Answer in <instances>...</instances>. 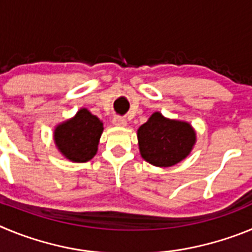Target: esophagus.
Returning <instances> with one entry per match:
<instances>
[{
	"mask_svg": "<svg viewBox=\"0 0 252 252\" xmlns=\"http://www.w3.org/2000/svg\"><path fill=\"white\" fill-rule=\"evenodd\" d=\"M112 124L115 125V126H117V127H125V126H127V121L125 119H122V117H113L112 120Z\"/></svg>",
	"mask_w": 252,
	"mask_h": 252,
	"instance_id": "34e87169",
	"label": "esophagus"
}]
</instances>
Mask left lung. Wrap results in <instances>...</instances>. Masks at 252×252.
Masks as SVG:
<instances>
[{
  "instance_id": "8db88e82",
  "label": "left lung",
  "mask_w": 252,
  "mask_h": 252,
  "mask_svg": "<svg viewBox=\"0 0 252 252\" xmlns=\"http://www.w3.org/2000/svg\"><path fill=\"white\" fill-rule=\"evenodd\" d=\"M137 141L142 159L154 166L169 168L190 154L197 133L189 122L154 112L137 130Z\"/></svg>"
}]
</instances>
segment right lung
<instances>
[{"mask_svg": "<svg viewBox=\"0 0 252 252\" xmlns=\"http://www.w3.org/2000/svg\"><path fill=\"white\" fill-rule=\"evenodd\" d=\"M103 122L87 108L57 125L53 132L58 151L73 162L90 161L98 151Z\"/></svg>", "mask_w": 252, "mask_h": 252, "instance_id": "1", "label": "right lung"}]
</instances>
